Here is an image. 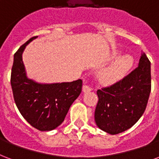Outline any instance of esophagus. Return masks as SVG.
Returning a JSON list of instances; mask_svg holds the SVG:
<instances>
[{"label":"esophagus","mask_w":159,"mask_h":159,"mask_svg":"<svg viewBox=\"0 0 159 159\" xmlns=\"http://www.w3.org/2000/svg\"><path fill=\"white\" fill-rule=\"evenodd\" d=\"M93 89H92V88H91L90 86L88 84H86V82H85L84 84H83V86H82V91L84 92V93H88V92H90V91H92Z\"/></svg>","instance_id":"obj_1"}]
</instances>
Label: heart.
Masks as SVG:
<instances>
[{"mask_svg":"<svg viewBox=\"0 0 159 159\" xmlns=\"http://www.w3.org/2000/svg\"><path fill=\"white\" fill-rule=\"evenodd\" d=\"M133 64V58L130 56H123L115 61L107 68L100 73V79L106 84H112L123 78Z\"/></svg>","mask_w":159,"mask_h":159,"instance_id":"1","label":"heart"}]
</instances>
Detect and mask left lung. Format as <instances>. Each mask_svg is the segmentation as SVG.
<instances>
[{"label":"left lung","mask_w":159,"mask_h":159,"mask_svg":"<svg viewBox=\"0 0 159 159\" xmlns=\"http://www.w3.org/2000/svg\"><path fill=\"white\" fill-rule=\"evenodd\" d=\"M144 52L139 66L123 79L97 91L98 102L94 113L96 124L110 134L132 128L143 114L151 92V66Z\"/></svg>","instance_id":"8db88e82"}]
</instances>
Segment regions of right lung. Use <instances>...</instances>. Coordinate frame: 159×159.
Returning a JSON list of instances; mask_svg holds the SVG:
<instances>
[{
    "mask_svg": "<svg viewBox=\"0 0 159 159\" xmlns=\"http://www.w3.org/2000/svg\"><path fill=\"white\" fill-rule=\"evenodd\" d=\"M33 36L16 51L11 74L13 98L19 112L32 127L40 131L57 128L65 119L72 102L82 92V81L39 84L26 76L22 52Z\"/></svg>",
    "mask_w": 159,
    "mask_h": 159,
    "instance_id": "add662e5",
    "label": "right lung"
}]
</instances>
